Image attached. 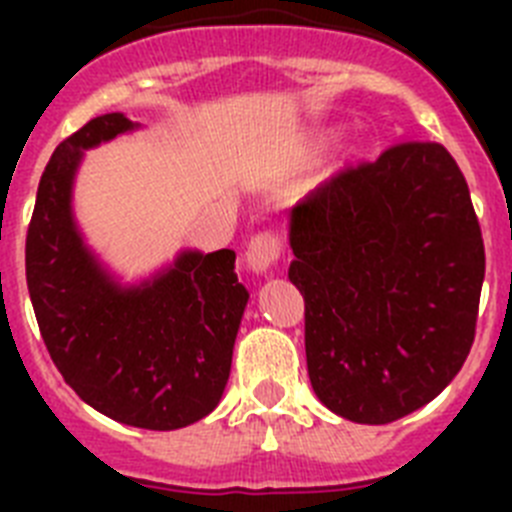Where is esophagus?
<instances>
[{
	"label": "esophagus",
	"mask_w": 512,
	"mask_h": 512,
	"mask_svg": "<svg viewBox=\"0 0 512 512\" xmlns=\"http://www.w3.org/2000/svg\"><path fill=\"white\" fill-rule=\"evenodd\" d=\"M284 235L279 230H261L251 238L246 251V264L253 271H266L282 259Z\"/></svg>",
	"instance_id": "obj_1"
}]
</instances>
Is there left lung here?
<instances>
[{"label": "left lung", "mask_w": 512, "mask_h": 512, "mask_svg": "<svg viewBox=\"0 0 512 512\" xmlns=\"http://www.w3.org/2000/svg\"><path fill=\"white\" fill-rule=\"evenodd\" d=\"M289 243L307 374L325 408L384 425L441 395L474 343L485 279L454 156L408 140L338 171L292 207Z\"/></svg>", "instance_id": "obj_1"}]
</instances>
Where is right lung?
Listing matches in <instances>:
<instances>
[{
    "mask_svg": "<svg viewBox=\"0 0 512 512\" xmlns=\"http://www.w3.org/2000/svg\"><path fill=\"white\" fill-rule=\"evenodd\" d=\"M133 128L110 112L58 143L27 225L25 277L40 336L71 390L112 420L174 431L223 397L248 292L228 248L182 253L135 289L117 287L84 248L71 217L81 151Z\"/></svg>",
    "mask_w": 512,
    "mask_h": 512,
    "instance_id": "1",
    "label": "right lung"
}]
</instances>
